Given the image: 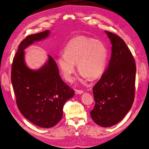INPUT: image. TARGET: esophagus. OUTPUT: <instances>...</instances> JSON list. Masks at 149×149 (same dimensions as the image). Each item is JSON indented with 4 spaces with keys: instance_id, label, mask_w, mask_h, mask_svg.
Here are the masks:
<instances>
[{
    "instance_id": "34e87169",
    "label": "esophagus",
    "mask_w": 149,
    "mask_h": 149,
    "mask_svg": "<svg viewBox=\"0 0 149 149\" xmlns=\"http://www.w3.org/2000/svg\"><path fill=\"white\" fill-rule=\"evenodd\" d=\"M74 92H75L76 94H81L84 93V91L79 90V89H75Z\"/></svg>"
}]
</instances>
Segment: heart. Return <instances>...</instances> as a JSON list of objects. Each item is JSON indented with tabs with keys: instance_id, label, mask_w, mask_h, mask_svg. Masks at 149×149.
I'll list each match as a JSON object with an SVG mask.
<instances>
[{
	"instance_id": "1",
	"label": "heart",
	"mask_w": 149,
	"mask_h": 149,
	"mask_svg": "<svg viewBox=\"0 0 149 149\" xmlns=\"http://www.w3.org/2000/svg\"><path fill=\"white\" fill-rule=\"evenodd\" d=\"M64 54L59 56L58 64L64 78L72 79L75 64L80 73V80H95L102 76L106 67L108 50L105 44L86 36H77L68 42Z\"/></svg>"
}]
</instances>
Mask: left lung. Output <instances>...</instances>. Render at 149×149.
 Segmentation results:
<instances>
[{"label": "left lung", "mask_w": 149, "mask_h": 149, "mask_svg": "<svg viewBox=\"0 0 149 149\" xmlns=\"http://www.w3.org/2000/svg\"><path fill=\"white\" fill-rule=\"evenodd\" d=\"M105 32L112 45L111 55L106 70L93 88L95 104L90 114L97 125L109 127L119 123L132 106L136 65L123 40Z\"/></svg>", "instance_id": "1"}]
</instances>
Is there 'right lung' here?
Segmentation results:
<instances>
[{
    "label": "right lung",
    "mask_w": 149,
    "mask_h": 149,
    "mask_svg": "<svg viewBox=\"0 0 149 149\" xmlns=\"http://www.w3.org/2000/svg\"><path fill=\"white\" fill-rule=\"evenodd\" d=\"M49 33L48 30L21 41L11 68V81L19 111L33 124L47 128L60 121L65 102L74 95V90L61 79L58 66L50 55L38 70H31L26 65L24 50Z\"/></svg>",
    "instance_id": "add662e5"
}]
</instances>
